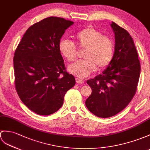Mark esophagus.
<instances>
[{
	"label": "esophagus",
	"instance_id": "1",
	"mask_svg": "<svg viewBox=\"0 0 150 150\" xmlns=\"http://www.w3.org/2000/svg\"><path fill=\"white\" fill-rule=\"evenodd\" d=\"M76 82L78 84H83L84 83V80L79 78H76Z\"/></svg>",
	"mask_w": 150,
	"mask_h": 150
}]
</instances>
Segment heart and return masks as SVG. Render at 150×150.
I'll return each mask as SVG.
<instances>
[{"label":"heart","mask_w":150,"mask_h":150,"mask_svg":"<svg viewBox=\"0 0 150 150\" xmlns=\"http://www.w3.org/2000/svg\"><path fill=\"white\" fill-rule=\"evenodd\" d=\"M74 42L62 38L58 43L60 53L69 62L76 57V47L85 50L84 60L76 62L68 67L71 74L79 78H86L97 69L103 71L111 64L115 54V42L109 36L103 35L93 27H88L78 32Z\"/></svg>","instance_id":"1"}]
</instances>
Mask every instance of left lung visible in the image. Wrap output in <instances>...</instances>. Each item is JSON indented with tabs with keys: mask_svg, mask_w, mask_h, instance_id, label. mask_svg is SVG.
Masks as SVG:
<instances>
[{
	"mask_svg": "<svg viewBox=\"0 0 150 150\" xmlns=\"http://www.w3.org/2000/svg\"><path fill=\"white\" fill-rule=\"evenodd\" d=\"M111 26L115 35V50L111 64L101 74L88 79L92 93L85 104L100 118H109L125 109L136 94L141 65L132 38L115 22Z\"/></svg>",
	"mask_w": 150,
	"mask_h": 150,
	"instance_id": "1",
	"label": "left lung"
}]
</instances>
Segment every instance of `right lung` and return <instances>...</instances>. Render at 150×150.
<instances>
[{
    "label": "right lung",
    "mask_w": 150,
    "mask_h": 150,
    "mask_svg": "<svg viewBox=\"0 0 150 150\" xmlns=\"http://www.w3.org/2000/svg\"><path fill=\"white\" fill-rule=\"evenodd\" d=\"M74 23L51 16L32 25L14 52V85L26 106L39 115L55 112L64 96L75 85L74 76L66 71L58 43L65 30Z\"/></svg>",
    "instance_id": "add662e5"
}]
</instances>
